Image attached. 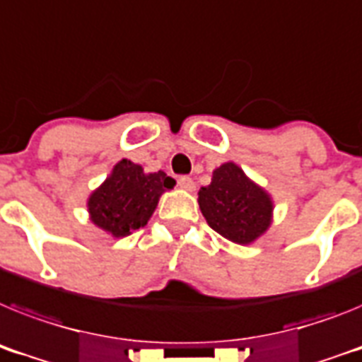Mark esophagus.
<instances>
[{
	"label": "esophagus",
	"instance_id": "34e87169",
	"mask_svg": "<svg viewBox=\"0 0 362 362\" xmlns=\"http://www.w3.org/2000/svg\"><path fill=\"white\" fill-rule=\"evenodd\" d=\"M179 187L185 188V190H188V192H192L194 188H196V183H194L192 177H188V175H181V177L177 179Z\"/></svg>",
	"mask_w": 362,
	"mask_h": 362
}]
</instances>
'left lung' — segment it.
Segmentation results:
<instances>
[{"instance_id":"8db88e82","label":"left lung","mask_w":362,"mask_h":362,"mask_svg":"<svg viewBox=\"0 0 362 362\" xmlns=\"http://www.w3.org/2000/svg\"><path fill=\"white\" fill-rule=\"evenodd\" d=\"M197 203L211 228L238 245L256 242L273 221L271 196L234 163L212 172L211 185L197 192Z\"/></svg>"}]
</instances>
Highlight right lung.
I'll return each mask as SVG.
<instances>
[{"instance_id":"right-lung-1","label":"right lung","mask_w":362,"mask_h":362,"mask_svg":"<svg viewBox=\"0 0 362 362\" xmlns=\"http://www.w3.org/2000/svg\"><path fill=\"white\" fill-rule=\"evenodd\" d=\"M174 185V179L163 170L146 174L141 165L119 160L106 181L89 196V219L113 238L128 236L148 223L159 197Z\"/></svg>"}]
</instances>
